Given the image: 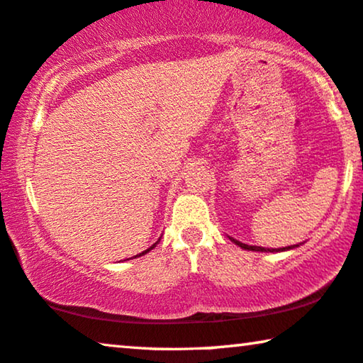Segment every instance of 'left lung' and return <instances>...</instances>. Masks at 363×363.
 <instances>
[{
  "instance_id": "obj_1",
  "label": "left lung",
  "mask_w": 363,
  "mask_h": 363,
  "mask_svg": "<svg viewBox=\"0 0 363 363\" xmlns=\"http://www.w3.org/2000/svg\"><path fill=\"white\" fill-rule=\"evenodd\" d=\"M232 240H233V238H232ZM233 242L237 243L240 248H243V250H253V252H284V250L294 248V245H293V247H286V248H263V247H252V245H245V243H242V242H238V240H233ZM296 247H298V245H296Z\"/></svg>"
}]
</instances>
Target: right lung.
Segmentation results:
<instances>
[{
  "label": "right lung",
  "mask_w": 363,
  "mask_h": 363,
  "mask_svg": "<svg viewBox=\"0 0 363 363\" xmlns=\"http://www.w3.org/2000/svg\"><path fill=\"white\" fill-rule=\"evenodd\" d=\"M156 247V245H152V247L151 248H147V250H145V252H143V253H140V255H136V257H141V255H145V253H147V252H150V250H152V248H155ZM135 257V258H136Z\"/></svg>",
  "instance_id": "1"
}]
</instances>
